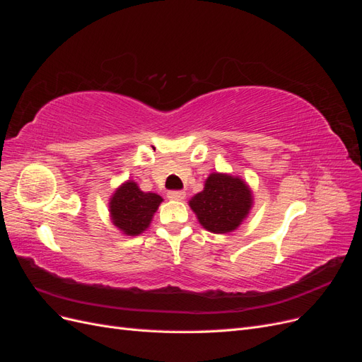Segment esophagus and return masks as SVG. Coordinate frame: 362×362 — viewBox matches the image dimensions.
I'll list each match as a JSON object with an SVG mask.
<instances>
[{"label":"esophagus","mask_w":362,"mask_h":362,"mask_svg":"<svg viewBox=\"0 0 362 362\" xmlns=\"http://www.w3.org/2000/svg\"><path fill=\"white\" fill-rule=\"evenodd\" d=\"M168 198L172 201H182L185 198V193L181 190H170L168 193Z\"/></svg>","instance_id":"1"}]
</instances>
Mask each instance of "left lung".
Segmentation results:
<instances>
[{"label": "left lung", "instance_id": "1", "mask_svg": "<svg viewBox=\"0 0 362 362\" xmlns=\"http://www.w3.org/2000/svg\"><path fill=\"white\" fill-rule=\"evenodd\" d=\"M252 202V192L242 178L214 172L206 178L204 190L194 194L189 205L206 231L228 234L242 225Z\"/></svg>", "mask_w": 362, "mask_h": 362}]
</instances>
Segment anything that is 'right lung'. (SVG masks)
Here are the masks:
<instances>
[{
    "label": "right lung",
    "mask_w": 362,
    "mask_h": 362,
    "mask_svg": "<svg viewBox=\"0 0 362 362\" xmlns=\"http://www.w3.org/2000/svg\"><path fill=\"white\" fill-rule=\"evenodd\" d=\"M163 198L157 193H145L134 181H127L113 193L108 202L112 222L127 235H139L149 226Z\"/></svg>",
    "instance_id": "add662e5"
}]
</instances>
